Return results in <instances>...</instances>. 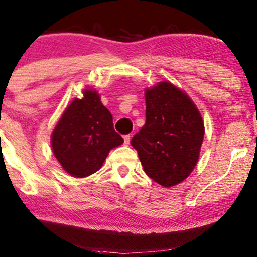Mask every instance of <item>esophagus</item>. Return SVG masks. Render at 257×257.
Masks as SVG:
<instances>
[{"label":"esophagus","mask_w":257,"mask_h":257,"mask_svg":"<svg viewBox=\"0 0 257 257\" xmlns=\"http://www.w3.org/2000/svg\"><path fill=\"white\" fill-rule=\"evenodd\" d=\"M123 139H124V144H125V146H128L129 142H130V135H124Z\"/></svg>","instance_id":"obj_1"}]
</instances>
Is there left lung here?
Returning <instances> with one entry per match:
<instances>
[{
	"label": "left lung",
	"instance_id": "8db88e82",
	"mask_svg": "<svg viewBox=\"0 0 257 257\" xmlns=\"http://www.w3.org/2000/svg\"><path fill=\"white\" fill-rule=\"evenodd\" d=\"M146 106V123L130 143L147 175L162 186H173L197 164L204 122L190 97L166 81L148 89Z\"/></svg>",
	"mask_w": 257,
	"mask_h": 257
}]
</instances>
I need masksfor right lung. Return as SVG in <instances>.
Here are the masks:
<instances>
[{"instance_id": "obj_1", "label": "right lung", "mask_w": 257, "mask_h": 257, "mask_svg": "<svg viewBox=\"0 0 257 257\" xmlns=\"http://www.w3.org/2000/svg\"><path fill=\"white\" fill-rule=\"evenodd\" d=\"M53 154L64 170L82 178L102 166L110 149L123 143L110 111L94 91H85L64 111L52 133Z\"/></svg>"}]
</instances>
